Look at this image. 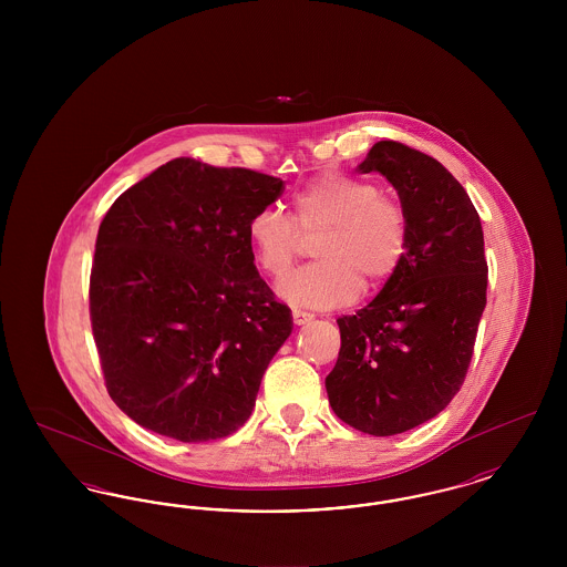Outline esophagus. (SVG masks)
I'll return each mask as SVG.
<instances>
[{"label": "esophagus", "mask_w": 567, "mask_h": 567, "mask_svg": "<svg viewBox=\"0 0 567 567\" xmlns=\"http://www.w3.org/2000/svg\"><path fill=\"white\" fill-rule=\"evenodd\" d=\"M315 319V315H310V312H303V310H293V323L296 324H306L310 323Z\"/></svg>", "instance_id": "34e87169"}]
</instances>
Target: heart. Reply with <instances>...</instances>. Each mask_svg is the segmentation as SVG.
<instances>
[{"label": "heart", "instance_id": "b5f03b06", "mask_svg": "<svg viewBox=\"0 0 567 567\" xmlns=\"http://www.w3.org/2000/svg\"><path fill=\"white\" fill-rule=\"evenodd\" d=\"M291 216L274 206L261 208L248 223L259 268L274 280L293 270L306 238L319 261L280 285V296L308 308H340L354 301L363 282L384 287L400 270L408 252L404 204L374 183L324 172L293 195Z\"/></svg>", "mask_w": 567, "mask_h": 567}]
</instances>
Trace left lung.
<instances>
[{
	"label": "left lung",
	"mask_w": 567,
	"mask_h": 567,
	"mask_svg": "<svg viewBox=\"0 0 567 567\" xmlns=\"http://www.w3.org/2000/svg\"><path fill=\"white\" fill-rule=\"evenodd\" d=\"M357 172H380L408 215L400 270L357 315L324 378L338 419L370 435L404 433L440 414L465 380L486 306L481 216L457 178L402 142H377Z\"/></svg>",
	"instance_id": "1"
}]
</instances>
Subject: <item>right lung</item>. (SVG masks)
Wrapping results in <instances>:
<instances>
[{
    "label": "right lung",
    "instance_id": "1",
    "mask_svg": "<svg viewBox=\"0 0 567 567\" xmlns=\"http://www.w3.org/2000/svg\"><path fill=\"white\" fill-rule=\"evenodd\" d=\"M280 178L178 157L118 195L89 282L112 402L181 442L218 440L250 416L291 310L255 268L248 223Z\"/></svg>",
    "mask_w": 567,
    "mask_h": 567
}]
</instances>
